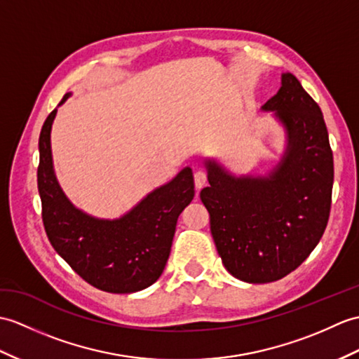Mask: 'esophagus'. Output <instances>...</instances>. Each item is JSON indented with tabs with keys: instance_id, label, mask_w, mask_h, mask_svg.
<instances>
[{
	"instance_id": "esophagus-1",
	"label": "esophagus",
	"mask_w": 359,
	"mask_h": 359,
	"mask_svg": "<svg viewBox=\"0 0 359 359\" xmlns=\"http://www.w3.org/2000/svg\"><path fill=\"white\" fill-rule=\"evenodd\" d=\"M208 182V176L205 171H196L194 172V183H196V189H202Z\"/></svg>"
}]
</instances>
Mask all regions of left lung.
I'll use <instances>...</instances> for the list:
<instances>
[{"mask_svg":"<svg viewBox=\"0 0 359 359\" xmlns=\"http://www.w3.org/2000/svg\"><path fill=\"white\" fill-rule=\"evenodd\" d=\"M286 128L287 148L266 177H234L206 161L200 193L224 268L246 283L277 281L295 271L327 226L333 154L321 108L290 73L263 107Z\"/></svg>","mask_w":359,"mask_h":359,"instance_id":"8db88e82","label":"left lung"}]
</instances>
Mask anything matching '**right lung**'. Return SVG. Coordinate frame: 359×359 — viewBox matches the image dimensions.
Returning <instances> with one entry per match:
<instances>
[{
	"mask_svg": "<svg viewBox=\"0 0 359 359\" xmlns=\"http://www.w3.org/2000/svg\"><path fill=\"white\" fill-rule=\"evenodd\" d=\"M55 116L56 108L41 130L38 166L43 223L50 243L81 278L104 292L131 294L151 286L168 262L179 215L194 198L193 171L183 168L121 219L91 217L70 203L55 177L50 148Z\"/></svg>",
	"mask_w": 359,
	"mask_h": 359,
	"instance_id": "right-lung-1",
	"label": "right lung"
}]
</instances>
